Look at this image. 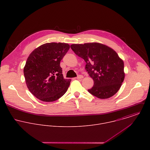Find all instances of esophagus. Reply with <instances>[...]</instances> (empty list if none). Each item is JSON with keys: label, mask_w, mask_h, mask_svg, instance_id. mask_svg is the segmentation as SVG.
<instances>
[{"label": "esophagus", "mask_w": 150, "mask_h": 150, "mask_svg": "<svg viewBox=\"0 0 150 150\" xmlns=\"http://www.w3.org/2000/svg\"><path fill=\"white\" fill-rule=\"evenodd\" d=\"M83 78V76L82 75H78L77 77H76V79H82Z\"/></svg>", "instance_id": "esophagus-1"}]
</instances>
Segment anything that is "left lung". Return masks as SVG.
I'll use <instances>...</instances> for the list:
<instances>
[{
	"label": "left lung",
	"instance_id": "obj_1",
	"mask_svg": "<svg viewBox=\"0 0 150 150\" xmlns=\"http://www.w3.org/2000/svg\"><path fill=\"white\" fill-rule=\"evenodd\" d=\"M71 48L86 62L85 69L94 80L89 93L105 99L119 90L125 78L124 63L113 49L99 42L73 44Z\"/></svg>",
	"mask_w": 150,
	"mask_h": 150
}]
</instances>
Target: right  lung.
<instances>
[{"label":"right lung","instance_id":"add662e5","mask_svg":"<svg viewBox=\"0 0 150 150\" xmlns=\"http://www.w3.org/2000/svg\"><path fill=\"white\" fill-rule=\"evenodd\" d=\"M69 48L65 42H47L29 55L24 74L28 90L37 98L52 102L68 90L71 79L63 78L60 62Z\"/></svg>","mask_w":150,"mask_h":150}]
</instances>
